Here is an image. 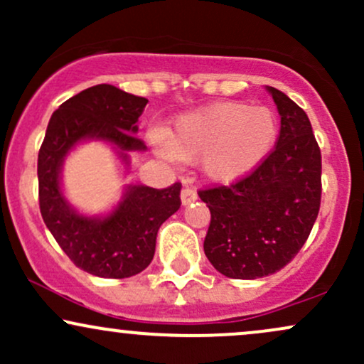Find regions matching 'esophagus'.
<instances>
[{
    "mask_svg": "<svg viewBox=\"0 0 364 364\" xmlns=\"http://www.w3.org/2000/svg\"><path fill=\"white\" fill-rule=\"evenodd\" d=\"M195 200H196L195 188H191V186L183 188V190H181V202H183V205H188V203L195 202Z\"/></svg>",
    "mask_w": 364,
    "mask_h": 364,
    "instance_id": "1",
    "label": "esophagus"
}]
</instances>
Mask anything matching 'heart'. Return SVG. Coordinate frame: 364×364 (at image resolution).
I'll list each match as a JSON object with an SVG mask.
<instances>
[{
    "label": "heart",
    "mask_w": 364,
    "mask_h": 364,
    "mask_svg": "<svg viewBox=\"0 0 364 364\" xmlns=\"http://www.w3.org/2000/svg\"><path fill=\"white\" fill-rule=\"evenodd\" d=\"M279 136L277 114L267 106L219 102L179 116L166 136L154 132L159 152L171 161L202 162L217 183L246 176L272 152Z\"/></svg>",
    "instance_id": "heart-1"
}]
</instances>
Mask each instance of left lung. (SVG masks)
I'll return each instance as SVG.
<instances>
[{"instance_id": "8db88e82", "label": "left lung", "mask_w": 364, "mask_h": 364, "mask_svg": "<svg viewBox=\"0 0 364 364\" xmlns=\"http://www.w3.org/2000/svg\"><path fill=\"white\" fill-rule=\"evenodd\" d=\"M269 92L281 114L272 152L229 186L198 190L210 210L203 252L231 279L284 269L306 243L320 210L321 154L310 119L284 92Z\"/></svg>"}]
</instances>
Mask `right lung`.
<instances>
[{"instance_id":"add662e5","label":"right lung","mask_w":364,"mask_h":364,"mask_svg":"<svg viewBox=\"0 0 364 364\" xmlns=\"http://www.w3.org/2000/svg\"><path fill=\"white\" fill-rule=\"evenodd\" d=\"M147 102L107 83L82 90L53 112L37 157L39 207L46 225L66 257L97 277L124 279L147 269L159 228L181 205V183L162 190L129 186L111 215L87 219L72 210L61 193L63 159L83 139L107 140L123 152L144 150V140L135 133Z\"/></svg>"}]
</instances>
